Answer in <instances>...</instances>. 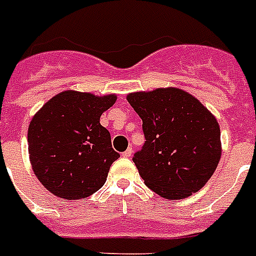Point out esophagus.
<instances>
[{
    "label": "esophagus",
    "instance_id": "esophagus-1",
    "mask_svg": "<svg viewBox=\"0 0 256 256\" xmlns=\"http://www.w3.org/2000/svg\"><path fill=\"white\" fill-rule=\"evenodd\" d=\"M131 153H132V150H131V148H128L125 152H122V156H124V157H130Z\"/></svg>",
    "mask_w": 256,
    "mask_h": 256
}]
</instances>
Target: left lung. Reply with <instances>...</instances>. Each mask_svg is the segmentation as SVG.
<instances>
[{"mask_svg": "<svg viewBox=\"0 0 256 256\" xmlns=\"http://www.w3.org/2000/svg\"><path fill=\"white\" fill-rule=\"evenodd\" d=\"M128 102L143 121L146 143L132 157L148 188L168 200L200 190L222 156L216 118L180 88L131 92Z\"/></svg>", "mask_w": 256, "mask_h": 256, "instance_id": "obj_1", "label": "left lung"}]
</instances>
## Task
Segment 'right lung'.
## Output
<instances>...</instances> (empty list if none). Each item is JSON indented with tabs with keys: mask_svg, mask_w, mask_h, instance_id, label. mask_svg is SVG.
Masks as SVG:
<instances>
[{
	"mask_svg": "<svg viewBox=\"0 0 256 256\" xmlns=\"http://www.w3.org/2000/svg\"><path fill=\"white\" fill-rule=\"evenodd\" d=\"M114 94L63 91L33 116L28 152L34 175L52 194L66 200L88 197L106 183L120 154L100 116L114 104Z\"/></svg>",
	"mask_w": 256,
	"mask_h": 256,
	"instance_id": "obj_1",
	"label": "right lung"
}]
</instances>
